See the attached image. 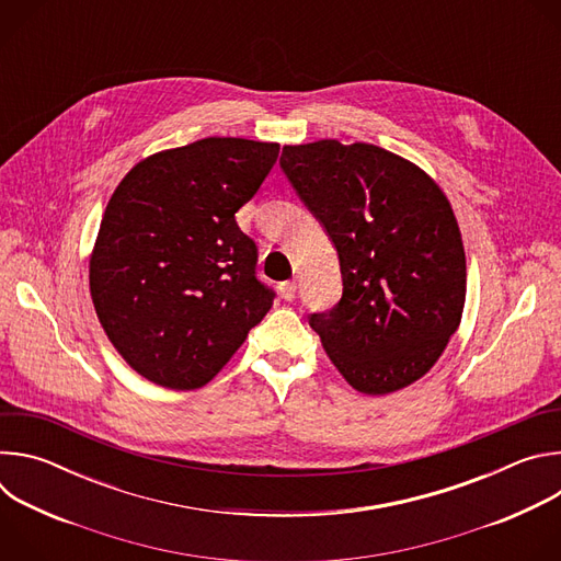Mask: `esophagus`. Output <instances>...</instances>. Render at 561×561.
I'll use <instances>...</instances> for the list:
<instances>
[{"label": "esophagus", "mask_w": 561, "mask_h": 561, "mask_svg": "<svg viewBox=\"0 0 561 561\" xmlns=\"http://www.w3.org/2000/svg\"><path fill=\"white\" fill-rule=\"evenodd\" d=\"M279 290H282V297H284L286 301H293V299L297 297V284H295V282H284V284L279 286Z\"/></svg>", "instance_id": "esophagus-1"}]
</instances>
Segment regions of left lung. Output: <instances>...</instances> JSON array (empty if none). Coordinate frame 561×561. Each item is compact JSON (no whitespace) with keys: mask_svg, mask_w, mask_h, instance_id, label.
<instances>
[{"mask_svg":"<svg viewBox=\"0 0 561 561\" xmlns=\"http://www.w3.org/2000/svg\"><path fill=\"white\" fill-rule=\"evenodd\" d=\"M279 167L335 244L342 299L308 317L344 379L388 394L424 377L461 322L466 255L450 202L373 144L284 146Z\"/></svg>","mask_w":561,"mask_h":561,"instance_id":"left-lung-1","label":"left lung"}]
</instances>
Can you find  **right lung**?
Segmentation results:
<instances>
[{"label": "right lung", "mask_w": 561, "mask_h": 561, "mask_svg": "<svg viewBox=\"0 0 561 561\" xmlns=\"http://www.w3.org/2000/svg\"><path fill=\"white\" fill-rule=\"evenodd\" d=\"M279 144L206 137L154 152L115 188L91 255L100 324L133 370L173 390L206 386L273 306L257 247L234 213Z\"/></svg>", "instance_id": "add662e5"}]
</instances>
